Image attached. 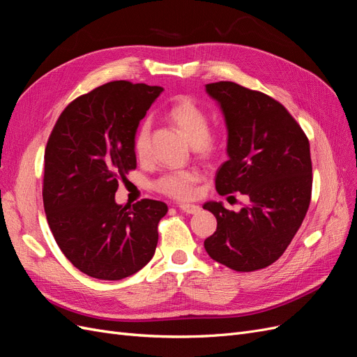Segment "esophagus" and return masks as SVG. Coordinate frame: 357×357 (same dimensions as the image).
<instances>
[{
  "label": "esophagus",
  "instance_id": "34e87169",
  "mask_svg": "<svg viewBox=\"0 0 357 357\" xmlns=\"http://www.w3.org/2000/svg\"><path fill=\"white\" fill-rule=\"evenodd\" d=\"M178 210L183 213H188V214H195L201 210V207L195 204H178Z\"/></svg>",
  "mask_w": 357,
  "mask_h": 357
}]
</instances>
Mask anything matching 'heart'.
Instances as JSON below:
<instances>
[{
    "label": "heart",
    "instance_id": "obj_1",
    "mask_svg": "<svg viewBox=\"0 0 357 357\" xmlns=\"http://www.w3.org/2000/svg\"><path fill=\"white\" fill-rule=\"evenodd\" d=\"M169 121L186 135L198 156L210 159L222 153L226 146L225 128L210 129V116L205 109L189 98H180L169 107ZM132 150L138 160H147L150 156V122L144 121L138 125L132 139ZM199 180V172L192 168L171 169L159 176L153 188L159 193L172 199L186 201L195 195V185Z\"/></svg>",
    "mask_w": 357,
    "mask_h": 357
}]
</instances>
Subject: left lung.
Returning <instances> with one entry per match:
<instances>
[{"instance_id":"left-lung-1","label":"left lung","mask_w":357,"mask_h":357,"mask_svg":"<svg viewBox=\"0 0 357 357\" xmlns=\"http://www.w3.org/2000/svg\"><path fill=\"white\" fill-rule=\"evenodd\" d=\"M228 126V155L215 172L219 195L240 192L250 202L235 213L205 202L218 229L204 241L211 259L238 273L266 268L282 256L311 201L310 143L301 125L271 96L234 82L207 84Z\"/></svg>"}]
</instances>
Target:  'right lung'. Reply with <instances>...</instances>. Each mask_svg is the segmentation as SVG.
Returning <instances> with one entry per match:
<instances>
[{"label": "right lung", "mask_w": 357, "mask_h": 357, "mask_svg": "<svg viewBox=\"0 0 357 357\" xmlns=\"http://www.w3.org/2000/svg\"><path fill=\"white\" fill-rule=\"evenodd\" d=\"M160 86L116 80L71 101L45 150L43 204L61 252L89 277L122 280L153 257L165 202L117 205L119 181L137 168L134 134Z\"/></svg>", "instance_id": "add662e5"}]
</instances>
